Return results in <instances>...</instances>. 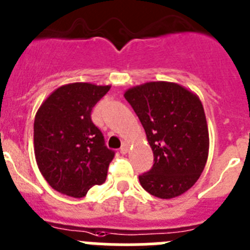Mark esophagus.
I'll list each match as a JSON object with an SVG mask.
<instances>
[{"label":"esophagus","instance_id":"1","mask_svg":"<svg viewBox=\"0 0 250 250\" xmlns=\"http://www.w3.org/2000/svg\"><path fill=\"white\" fill-rule=\"evenodd\" d=\"M128 148L129 147H128L127 143H123L122 147H121V153H122V154H125V153L128 152Z\"/></svg>","mask_w":250,"mask_h":250}]
</instances>
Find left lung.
Returning a JSON list of instances; mask_svg holds the SVG:
<instances>
[{"label": "left lung", "mask_w": 250, "mask_h": 250, "mask_svg": "<svg viewBox=\"0 0 250 250\" xmlns=\"http://www.w3.org/2000/svg\"><path fill=\"white\" fill-rule=\"evenodd\" d=\"M146 130L154 163L141 186L161 199L179 197L199 179L209 152V132L197 94L178 83L157 81L125 92Z\"/></svg>", "instance_id": "obj_1"}]
</instances>
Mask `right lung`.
<instances>
[{"label": "right lung", "instance_id": "obj_1", "mask_svg": "<svg viewBox=\"0 0 250 250\" xmlns=\"http://www.w3.org/2000/svg\"><path fill=\"white\" fill-rule=\"evenodd\" d=\"M109 88L68 83L49 94L36 113L33 145L38 169L62 194L82 198L94 184L104 183L114 152L104 146L91 112Z\"/></svg>", "mask_w": 250, "mask_h": 250}]
</instances>
